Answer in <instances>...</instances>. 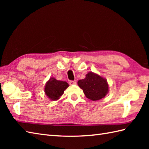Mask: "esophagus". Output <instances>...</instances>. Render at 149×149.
I'll return each instance as SVG.
<instances>
[{
  "label": "esophagus",
  "instance_id": "34e87169",
  "mask_svg": "<svg viewBox=\"0 0 149 149\" xmlns=\"http://www.w3.org/2000/svg\"><path fill=\"white\" fill-rule=\"evenodd\" d=\"M69 84L70 85H74V84H76V82L74 81H69Z\"/></svg>",
  "mask_w": 149,
  "mask_h": 149
}]
</instances>
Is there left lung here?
I'll use <instances>...</instances> for the list:
<instances>
[{
  "instance_id": "left-lung-1",
  "label": "left lung",
  "mask_w": 149,
  "mask_h": 149,
  "mask_svg": "<svg viewBox=\"0 0 149 149\" xmlns=\"http://www.w3.org/2000/svg\"><path fill=\"white\" fill-rule=\"evenodd\" d=\"M77 83L86 97L91 100L102 99L108 91L106 80L92 72L88 73L86 78L79 80Z\"/></svg>"
}]
</instances>
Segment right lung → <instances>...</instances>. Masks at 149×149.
Returning <instances> with one entry per match:
<instances>
[{"label":"right lung","instance_id":"1","mask_svg":"<svg viewBox=\"0 0 149 149\" xmlns=\"http://www.w3.org/2000/svg\"><path fill=\"white\" fill-rule=\"evenodd\" d=\"M68 86V84L66 82L51 78L45 85V92L50 100H56L59 99Z\"/></svg>","mask_w":149,"mask_h":149}]
</instances>
